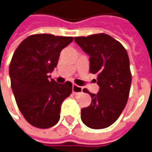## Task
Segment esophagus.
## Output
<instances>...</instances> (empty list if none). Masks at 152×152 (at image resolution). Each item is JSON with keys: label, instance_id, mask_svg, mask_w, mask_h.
Wrapping results in <instances>:
<instances>
[{"label": "esophagus", "instance_id": "1", "mask_svg": "<svg viewBox=\"0 0 152 152\" xmlns=\"http://www.w3.org/2000/svg\"><path fill=\"white\" fill-rule=\"evenodd\" d=\"M82 91H83V88H82V87H80V86H79V85L73 84V92L74 93V94H80V93H82Z\"/></svg>", "mask_w": 152, "mask_h": 152}]
</instances>
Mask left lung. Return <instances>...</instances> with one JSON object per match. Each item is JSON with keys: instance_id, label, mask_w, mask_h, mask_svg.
<instances>
[{"instance_id": "left-lung-1", "label": "left lung", "mask_w": 152, "mask_h": 152, "mask_svg": "<svg viewBox=\"0 0 152 152\" xmlns=\"http://www.w3.org/2000/svg\"><path fill=\"white\" fill-rule=\"evenodd\" d=\"M74 40L90 56V72L96 73L100 87L97 94L83 90L92 101L82 108L81 119L91 129L107 128L119 118L128 102L132 80L128 53L120 42L102 33Z\"/></svg>"}]
</instances>
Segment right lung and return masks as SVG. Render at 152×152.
<instances>
[{
    "label": "right lung",
    "instance_id": "right-lung-1",
    "mask_svg": "<svg viewBox=\"0 0 152 152\" xmlns=\"http://www.w3.org/2000/svg\"><path fill=\"white\" fill-rule=\"evenodd\" d=\"M73 37L33 34L18 46L9 66L11 86L18 109L31 125L48 129L60 119L62 102L72 93V83L57 84L49 73L61 50Z\"/></svg>",
    "mask_w": 152,
    "mask_h": 152
}]
</instances>
